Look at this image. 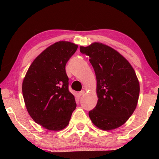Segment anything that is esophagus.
<instances>
[{
    "instance_id": "esophagus-1",
    "label": "esophagus",
    "mask_w": 159,
    "mask_h": 159,
    "mask_svg": "<svg viewBox=\"0 0 159 159\" xmlns=\"http://www.w3.org/2000/svg\"><path fill=\"white\" fill-rule=\"evenodd\" d=\"M84 93H85V91H84V90H82V91H80V92L79 93L80 96H82V95H84Z\"/></svg>"
}]
</instances>
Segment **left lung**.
Listing matches in <instances>:
<instances>
[{"label": "left lung", "mask_w": 159, "mask_h": 159, "mask_svg": "<svg viewBox=\"0 0 159 159\" xmlns=\"http://www.w3.org/2000/svg\"><path fill=\"white\" fill-rule=\"evenodd\" d=\"M80 52L90 57L97 80V105L89 111L94 125L103 130L116 129L127 121L138 105L140 83L129 62L118 51L95 42Z\"/></svg>", "instance_id": "obj_1"}]
</instances>
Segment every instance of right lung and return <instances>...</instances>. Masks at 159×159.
Listing matches in <instances>:
<instances>
[{"mask_svg": "<svg viewBox=\"0 0 159 159\" xmlns=\"http://www.w3.org/2000/svg\"><path fill=\"white\" fill-rule=\"evenodd\" d=\"M77 48L68 41L50 45L37 56L24 78L22 94L27 111L47 129H64L77 106L69 91L65 66Z\"/></svg>", "mask_w": 159, "mask_h": 159, "instance_id": "1", "label": "right lung"}]
</instances>
